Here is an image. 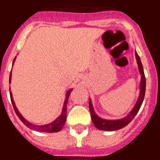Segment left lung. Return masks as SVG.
Listing matches in <instances>:
<instances>
[{
  "label": "left lung",
  "mask_w": 160,
  "mask_h": 160,
  "mask_svg": "<svg viewBox=\"0 0 160 160\" xmlns=\"http://www.w3.org/2000/svg\"><path fill=\"white\" fill-rule=\"evenodd\" d=\"M135 58H136L137 64H138V71L141 75L140 84H139V95H138V100L135 104L134 107L131 111L128 114V115L119 119H105L101 117H99L95 113L93 107L92 102L90 98L89 101V107H90V115H91V119L95 126V128L101 131H117V130L122 129L125 128L126 126H128L130 122L132 121V119L135 118V116L138 112L140 109L142 103L143 102L144 96H145V91H146V78L144 75L143 67H142V62L140 61V58L138 57V53L135 51Z\"/></svg>",
  "instance_id": "obj_1"
}]
</instances>
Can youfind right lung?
Wrapping results in <instances>:
<instances>
[{
    "instance_id": "right-lung-1",
    "label": "right lung",
    "mask_w": 160,
    "mask_h": 160,
    "mask_svg": "<svg viewBox=\"0 0 160 160\" xmlns=\"http://www.w3.org/2000/svg\"><path fill=\"white\" fill-rule=\"evenodd\" d=\"M16 58L13 59V62H12V66H13L14 62H15V60H16ZM11 78H12V71L10 72V75H9V83H11ZM73 90V88L70 89L69 90H67V92L66 94V98H65V101H64V104H63L62 107V113L55 120H53V122H49L48 124H45V125H36V124L31 123L29 122L28 120L25 119L23 116H22V114L19 112L18 111V109L17 108L16 105H15V102H14L13 98H12V92H11V89L9 88V93H10V98H11V102H12V104L13 106L14 111L16 112L17 115L18 116V118L21 119L22 122L25 124L27 128H30V129L33 130V131H39V132H46V133H54V132H58L60 131L62 129V128L64 127L65 122L66 121V108H67V102H68V99H69V96L70 95V93Z\"/></svg>"
}]
</instances>
